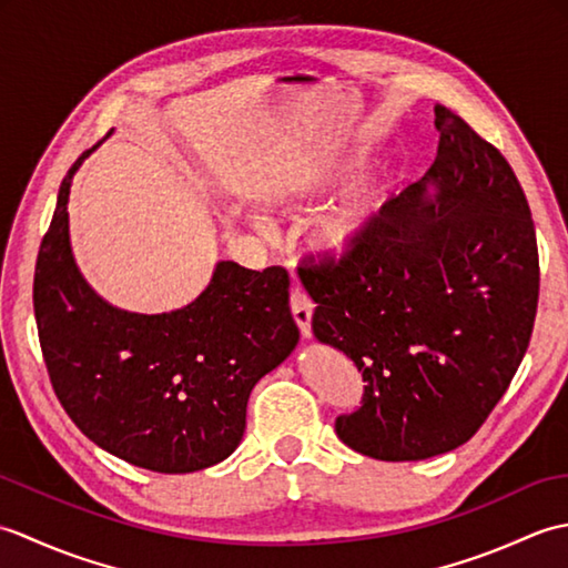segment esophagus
<instances>
[{
  "label": "esophagus",
  "instance_id": "34e87169",
  "mask_svg": "<svg viewBox=\"0 0 568 568\" xmlns=\"http://www.w3.org/2000/svg\"><path fill=\"white\" fill-rule=\"evenodd\" d=\"M312 310H315V303H312V300L307 297V293L300 291V287H293L291 312H293V317L297 322L300 334H303L305 339H307V336H312Z\"/></svg>",
  "mask_w": 568,
  "mask_h": 568
}]
</instances>
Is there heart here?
<instances>
[{
	"label": "heart",
	"mask_w": 568,
	"mask_h": 568,
	"mask_svg": "<svg viewBox=\"0 0 568 568\" xmlns=\"http://www.w3.org/2000/svg\"><path fill=\"white\" fill-rule=\"evenodd\" d=\"M383 204L381 185H364L346 195L322 216L315 229V246L332 258L352 256L366 244Z\"/></svg>",
	"instance_id": "b5f03b06"
}]
</instances>
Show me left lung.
Returning a JSON list of instances; mask_svg holds the SVG:
<instances>
[{
    "mask_svg": "<svg viewBox=\"0 0 568 568\" xmlns=\"http://www.w3.org/2000/svg\"><path fill=\"white\" fill-rule=\"evenodd\" d=\"M437 159L383 204L352 256L297 265L312 332L354 361L364 395L334 429L354 452L419 462L468 442L508 390L532 336L539 253L505 155L437 104ZM427 184L438 197L427 201Z\"/></svg>",
    "mask_w": 568,
    "mask_h": 568,
    "instance_id": "8db88e82",
    "label": "left lung"
}]
</instances>
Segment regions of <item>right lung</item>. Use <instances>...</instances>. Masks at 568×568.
I'll return each instance as SVG.
<instances>
[{"label": "right lung", "mask_w": 568, "mask_h": 568, "mask_svg": "<svg viewBox=\"0 0 568 568\" xmlns=\"http://www.w3.org/2000/svg\"><path fill=\"white\" fill-rule=\"evenodd\" d=\"M60 183L33 273V312L55 397L75 427L124 462L190 474L224 462L246 427V403L300 332L281 265L216 263L195 303L168 315L106 305L70 253V180Z\"/></svg>", "instance_id": "1"}]
</instances>
